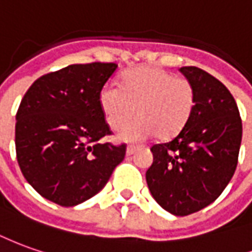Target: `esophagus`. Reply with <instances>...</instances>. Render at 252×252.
<instances>
[{
	"label": "esophagus",
	"instance_id": "34e87169",
	"mask_svg": "<svg viewBox=\"0 0 252 252\" xmlns=\"http://www.w3.org/2000/svg\"><path fill=\"white\" fill-rule=\"evenodd\" d=\"M136 146H128V148H126V155L128 156H131V155H133V153H135V152H136Z\"/></svg>",
	"mask_w": 252,
	"mask_h": 252
}]
</instances>
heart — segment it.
<instances>
[{"instance_id": "1", "label": "heart", "mask_w": 252, "mask_h": 252, "mask_svg": "<svg viewBox=\"0 0 252 252\" xmlns=\"http://www.w3.org/2000/svg\"><path fill=\"white\" fill-rule=\"evenodd\" d=\"M194 88L189 80L160 67H136L126 71L119 87L100 91V106L113 129H120L135 116L139 120L119 133L126 142H140L156 132L171 139L181 132L194 109Z\"/></svg>"}]
</instances>
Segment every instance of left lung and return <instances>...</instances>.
Returning a JSON list of instances; mask_svg holds the SVG:
<instances>
[{
    "label": "left lung",
    "mask_w": 252,
    "mask_h": 252,
    "mask_svg": "<svg viewBox=\"0 0 252 252\" xmlns=\"http://www.w3.org/2000/svg\"><path fill=\"white\" fill-rule=\"evenodd\" d=\"M179 70L194 88V109L181 132L150 148L146 182L164 210L185 217L214 203L230 182L243 126L234 97L220 80L194 66Z\"/></svg>",
    "instance_id": "left-lung-1"
}]
</instances>
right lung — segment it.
Returning a JSON list of instances; mask_svg holds the SVG:
<instances>
[{"instance_id":"1","label":"right lung","mask_w":252,"mask_h":252,"mask_svg":"<svg viewBox=\"0 0 252 252\" xmlns=\"http://www.w3.org/2000/svg\"><path fill=\"white\" fill-rule=\"evenodd\" d=\"M116 63L70 64L37 78L16 113L15 145L26 181L52 203L73 207L102 190L126 146L110 135L100 91Z\"/></svg>"}]
</instances>
